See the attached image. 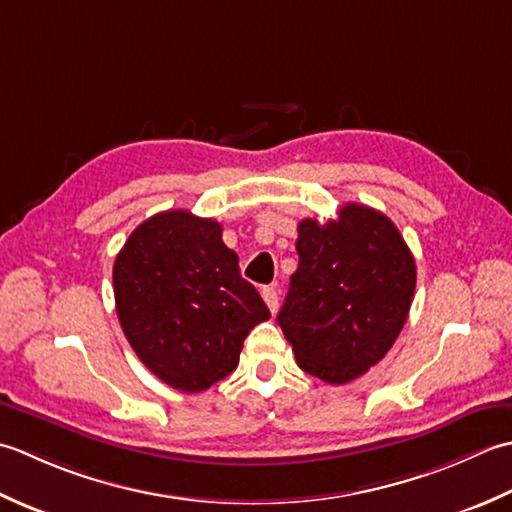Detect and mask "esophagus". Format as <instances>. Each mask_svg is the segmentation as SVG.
<instances>
[{
  "label": "esophagus",
  "instance_id": "obj_1",
  "mask_svg": "<svg viewBox=\"0 0 512 512\" xmlns=\"http://www.w3.org/2000/svg\"><path fill=\"white\" fill-rule=\"evenodd\" d=\"M260 294H263V300L267 302L271 314H276V309H278V291H276V287H263Z\"/></svg>",
  "mask_w": 512,
  "mask_h": 512
}]
</instances>
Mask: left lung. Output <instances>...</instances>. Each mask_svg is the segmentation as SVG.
I'll return each mask as SVG.
<instances>
[{
    "label": "left lung",
    "mask_w": 512,
    "mask_h": 512,
    "mask_svg": "<svg viewBox=\"0 0 512 512\" xmlns=\"http://www.w3.org/2000/svg\"><path fill=\"white\" fill-rule=\"evenodd\" d=\"M298 269L278 325L302 371L329 384L360 378L409 316L415 260L391 218L347 203L338 218L298 223Z\"/></svg>",
    "instance_id": "1"
}]
</instances>
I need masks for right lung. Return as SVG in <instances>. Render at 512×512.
Masks as SVG:
<instances>
[{"label": "right lung", "mask_w": 512, "mask_h": 512, "mask_svg": "<svg viewBox=\"0 0 512 512\" xmlns=\"http://www.w3.org/2000/svg\"><path fill=\"white\" fill-rule=\"evenodd\" d=\"M125 338L156 378L198 393L238 367L243 340L269 309L241 276L223 227L187 210L143 221L112 269Z\"/></svg>", "instance_id": "1"}]
</instances>
